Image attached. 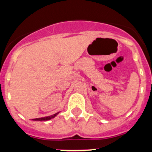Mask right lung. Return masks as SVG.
Listing matches in <instances>:
<instances>
[{
	"mask_svg": "<svg viewBox=\"0 0 152 152\" xmlns=\"http://www.w3.org/2000/svg\"><path fill=\"white\" fill-rule=\"evenodd\" d=\"M58 113H57L54 114V115H51V116H46V117H43V118H34V121H48V120H50L51 119V118H54L56 115H57V114Z\"/></svg>",
	"mask_w": 152,
	"mask_h": 152,
	"instance_id": "add662e5",
	"label": "right lung"
}]
</instances>
